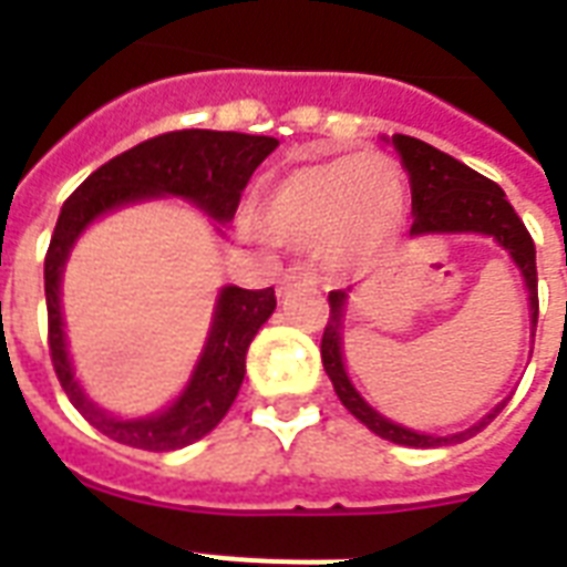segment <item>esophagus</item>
<instances>
[{
  "label": "esophagus",
  "instance_id": "obj_1",
  "mask_svg": "<svg viewBox=\"0 0 567 567\" xmlns=\"http://www.w3.org/2000/svg\"><path fill=\"white\" fill-rule=\"evenodd\" d=\"M297 285H318V274H311L309 267H288L279 282V291H291Z\"/></svg>",
  "mask_w": 567,
  "mask_h": 567
}]
</instances>
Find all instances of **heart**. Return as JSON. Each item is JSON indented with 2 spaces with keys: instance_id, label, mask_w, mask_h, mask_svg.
Masks as SVG:
<instances>
[{
  "instance_id": "heart-1",
  "label": "heart",
  "mask_w": 567,
  "mask_h": 567,
  "mask_svg": "<svg viewBox=\"0 0 567 567\" xmlns=\"http://www.w3.org/2000/svg\"><path fill=\"white\" fill-rule=\"evenodd\" d=\"M258 220L279 244H318L327 265H362L403 226V171L382 153L300 164L261 194Z\"/></svg>"
}]
</instances>
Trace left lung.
Instances as JSON below:
<instances>
[{"instance_id":"8db88e82","label":"left lung","mask_w":567,"mask_h":567,"mask_svg":"<svg viewBox=\"0 0 567 567\" xmlns=\"http://www.w3.org/2000/svg\"><path fill=\"white\" fill-rule=\"evenodd\" d=\"M396 153L403 158V167L409 173V185H412V238L421 235H456V231H476V235H488L501 244L518 265L524 282L529 291V318H533V336H536L538 323V274H536V244L529 238L527 226L520 220L515 208L509 205L503 188L497 182L485 179L467 164L456 162L453 155L441 153L435 146L423 144L417 137L394 135L391 137ZM344 311H347V291H329V320L323 329V341H320V359L327 368L332 385H336L338 400L355 414L359 421L379 439L405 444V447H447L458 441L471 439L483 430L485 423L497 417L506 400L494 405L480 423L471 430L456 432V435H426V432L405 430L400 423L388 421L377 409L364 403L344 371V355H341V329H344Z\"/></svg>"}]
</instances>
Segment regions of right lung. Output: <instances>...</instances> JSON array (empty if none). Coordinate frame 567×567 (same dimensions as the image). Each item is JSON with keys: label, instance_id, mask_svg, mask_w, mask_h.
<instances>
[{"label": "right lung", "instance_id": "right-lung-1", "mask_svg": "<svg viewBox=\"0 0 567 567\" xmlns=\"http://www.w3.org/2000/svg\"><path fill=\"white\" fill-rule=\"evenodd\" d=\"M276 146H279L276 137L240 135V132H208V128L167 132L102 164L64 203L52 240H49L47 265H43L49 355L70 403L102 435L128 447L153 450V453L188 447L208 435L238 396L244 373H247L249 341L274 315L276 293L274 288L247 291L238 285H226L217 297L212 332L203 347V355L179 400L150 417L120 421L84 396L79 379L73 377L70 353H66L64 318H61V274H64L73 244L102 214L123 208V205L144 203L153 196H182L196 208H203L212 220L229 223L238 212L240 194L247 188L249 176Z\"/></svg>", "mask_w": 567, "mask_h": 567}]
</instances>
